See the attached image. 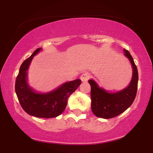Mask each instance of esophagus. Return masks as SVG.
I'll list each match as a JSON object with an SVG mask.
<instances>
[{
	"instance_id": "obj_1",
	"label": "esophagus",
	"mask_w": 153,
	"mask_h": 153,
	"mask_svg": "<svg viewBox=\"0 0 153 153\" xmlns=\"http://www.w3.org/2000/svg\"><path fill=\"white\" fill-rule=\"evenodd\" d=\"M89 78H90V74H89L88 73H87V72L82 73V74L80 75V79H81L82 82L88 81V80Z\"/></svg>"
}]
</instances>
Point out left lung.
<instances>
[{
    "label": "left lung",
    "instance_id": "8db88e82",
    "mask_svg": "<svg viewBox=\"0 0 153 153\" xmlns=\"http://www.w3.org/2000/svg\"><path fill=\"white\" fill-rule=\"evenodd\" d=\"M124 55L130 61L132 66V78L127 88L116 93H108L100 88L94 80H89L91 85V109L99 118L111 119L126 111L132 104L136 97L138 84V71L134 59L127 50H124Z\"/></svg>",
    "mask_w": 153,
    "mask_h": 153
}]
</instances>
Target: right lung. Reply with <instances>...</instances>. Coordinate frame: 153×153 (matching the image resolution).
Listing matches in <instances>:
<instances>
[{
  "instance_id": "right-lung-1",
  "label": "right lung",
  "mask_w": 153,
  "mask_h": 153,
  "mask_svg": "<svg viewBox=\"0 0 153 153\" xmlns=\"http://www.w3.org/2000/svg\"><path fill=\"white\" fill-rule=\"evenodd\" d=\"M42 50L38 48L24 60L19 69L15 84L16 94L21 106L28 114L39 118H53L65 109L68 99L81 83L80 79L67 82L55 90L46 94L36 93L27 82V71L34 55Z\"/></svg>"
}]
</instances>
